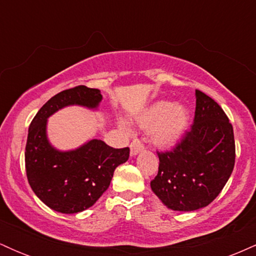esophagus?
Masks as SVG:
<instances>
[{
	"mask_svg": "<svg viewBox=\"0 0 256 256\" xmlns=\"http://www.w3.org/2000/svg\"><path fill=\"white\" fill-rule=\"evenodd\" d=\"M130 149H131V156H136L137 154H140V152L144 149V146H143L138 140H134V142L131 143Z\"/></svg>",
	"mask_w": 256,
	"mask_h": 256,
	"instance_id": "obj_1",
	"label": "esophagus"
}]
</instances>
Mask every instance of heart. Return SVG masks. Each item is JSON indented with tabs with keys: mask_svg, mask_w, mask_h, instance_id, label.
<instances>
[{
	"mask_svg": "<svg viewBox=\"0 0 256 256\" xmlns=\"http://www.w3.org/2000/svg\"><path fill=\"white\" fill-rule=\"evenodd\" d=\"M189 110L182 104L171 101L155 102L137 116V122L143 130L150 131L152 142L158 146L176 144L186 130ZM128 128L125 122H122Z\"/></svg>",
	"mask_w": 256,
	"mask_h": 256,
	"instance_id": "b5f03b06",
	"label": "heart"
}]
</instances>
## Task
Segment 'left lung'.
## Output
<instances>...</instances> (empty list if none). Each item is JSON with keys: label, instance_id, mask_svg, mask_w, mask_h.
<instances>
[{"label": "left lung", "instance_id": "obj_1", "mask_svg": "<svg viewBox=\"0 0 256 256\" xmlns=\"http://www.w3.org/2000/svg\"><path fill=\"white\" fill-rule=\"evenodd\" d=\"M192 130L171 152H158V172L152 192L172 210L192 212L219 195L234 166V128L222 107L195 91Z\"/></svg>", "mask_w": 256, "mask_h": 256}]
</instances>
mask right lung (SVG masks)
<instances>
[{
  "label": "right lung",
  "instance_id": "right-lung-1",
  "mask_svg": "<svg viewBox=\"0 0 256 256\" xmlns=\"http://www.w3.org/2000/svg\"><path fill=\"white\" fill-rule=\"evenodd\" d=\"M101 91L76 86L64 90L38 110L28 128L25 167L31 189L44 204L64 214L90 208L110 186L114 170L128 161L130 149H116L91 140L71 150H60L48 138V119L62 108L79 106L98 110Z\"/></svg>",
  "mask_w": 256,
  "mask_h": 256
}]
</instances>
